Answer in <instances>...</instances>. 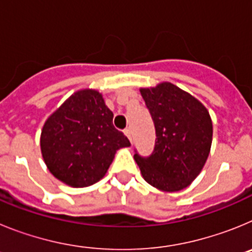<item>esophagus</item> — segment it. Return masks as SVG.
Returning <instances> with one entry per match:
<instances>
[{
  "label": "esophagus",
  "instance_id": "34e87169",
  "mask_svg": "<svg viewBox=\"0 0 252 252\" xmlns=\"http://www.w3.org/2000/svg\"><path fill=\"white\" fill-rule=\"evenodd\" d=\"M124 132H125V135L128 137V140H130V141H132V131H131V128H126Z\"/></svg>",
  "mask_w": 252,
  "mask_h": 252
}]
</instances>
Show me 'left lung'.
Instances as JSON below:
<instances>
[{
    "label": "left lung",
    "mask_w": 252,
    "mask_h": 252,
    "mask_svg": "<svg viewBox=\"0 0 252 252\" xmlns=\"http://www.w3.org/2000/svg\"><path fill=\"white\" fill-rule=\"evenodd\" d=\"M155 125V148L148 158L135 154L142 178L164 192L187 188L203 169L212 145V120L206 107L169 82L141 88Z\"/></svg>",
    "instance_id": "left-lung-1"
}]
</instances>
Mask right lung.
I'll return each instance as SVG.
<instances>
[{
	"label": "right lung",
	"mask_w": 252,
	"mask_h": 252,
	"mask_svg": "<svg viewBox=\"0 0 252 252\" xmlns=\"http://www.w3.org/2000/svg\"><path fill=\"white\" fill-rule=\"evenodd\" d=\"M112 120V111L98 91L73 93L41 130L40 148L51 174L74 188L101 180L116 151L131 145Z\"/></svg>",
	"instance_id": "obj_1"
}]
</instances>
